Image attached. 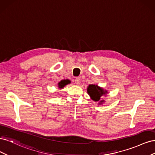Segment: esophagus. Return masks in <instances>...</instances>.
I'll list each match as a JSON object with an SVG mask.
<instances>
[{
  "label": "esophagus",
  "instance_id": "34e87169",
  "mask_svg": "<svg viewBox=\"0 0 155 155\" xmlns=\"http://www.w3.org/2000/svg\"><path fill=\"white\" fill-rule=\"evenodd\" d=\"M75 83H76L77 85H79V84L81 83V79H79V78H76V79H75Z\"/></svg>",
  "mask_w": 155,
  "mask_h": 155
}]
</instances>
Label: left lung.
<instances>
[{
	"instance_id": "obj_1",
	"label": "left lung",
	"mask_w": 155,
	"mask_h": 155,
	"mask_svg": "<svg viewBox=\"0 0 155 155\" xmlns=\"http://www.w3.org/2000/svg\"><path fill=\"white\" fill-rule=\"evenodd\" d=\"M87 93L92 100L94 101H99L100 100V97L106 96L108 92L96 85H89L87 87ZM103 102H104V100L100 101L99 104H101Z\"/></svg>"
}]
</instances>
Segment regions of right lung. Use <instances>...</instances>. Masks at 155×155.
I'll return each mask as SVG.
<instances>
[{
	"mask_svg": "<svg viewBox=\"0 0 155 155\" xmlns=\"http://www.w3.org/2000/svg\"><path fill=\"white\" fill-rule=\"evenodd\" d=\"M70 81L68 79H64V80H61L58 83V87L59 88H63L65 85H67V84L70 83Z\"/></svg>",
	"mask_w": 155,
	"mask_h": 155,
	"instance_id": "obj_1",
	"label": "right lung"
}]
</instances>
